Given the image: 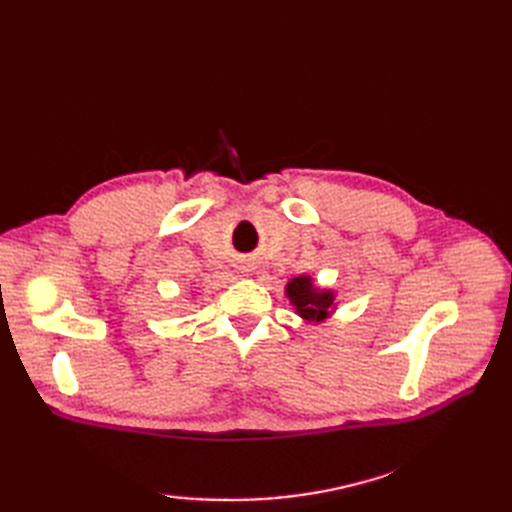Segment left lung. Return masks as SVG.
I'll return each mask as SVG.
<instances>
[{
    "label": "left lung",
    "mask_w": 512,
    "mask_h": 512,
    "mask_svg": "<svg viewBox=\"0 0 512 512\" xmlns=\"http://www.w3.org/2000/svg\"><path fill=\"white\" fill-rule=\"evenodd\" d=\"M286 297L303 322H324L335 312V292L316 286L312 275L292 277L286 284Z\"/></svg>",
    "instance_id": "1"
}]
</instances>
